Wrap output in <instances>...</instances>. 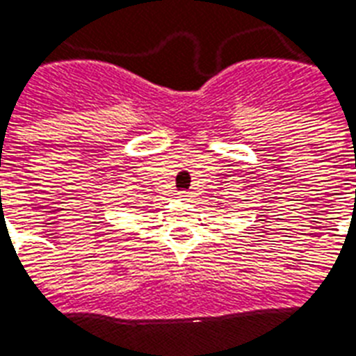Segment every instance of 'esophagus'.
I'll return each instance as SVG.
<instances>
[{
	"label": "esophagus",
	"mask_w": 356,
	"mask_h": 356,
	"mask_svg": "<svg viewBox=\"0 0 356 356\" xmlns=\"http://www.w3.org/2000/svg\"><path fill=\"white\" fill-rule=\"evenodd\" d=\"M177 197H179V200H183V202H188V200H190V192H179Z\"/></svg>",
	"instance_id": "34e87169"
}]
</instances>
